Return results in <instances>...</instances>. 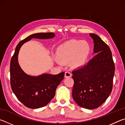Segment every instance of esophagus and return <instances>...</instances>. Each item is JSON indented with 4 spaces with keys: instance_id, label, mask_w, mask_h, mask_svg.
<instances>
[{
    "instance_id": "34e87169",
    "label": "esophagus",
    "mask_w": 125,
    "mask_h": 125,
    "mask_svg": "<svg viewBox=\"0 0 125 125\" xmlns=\"http://www.w3.org/2000/svg\"><path fill=\"white\" fill-rule=\"evenodd\" d=\"M64 77L65 78H70L72 77V74L71 72H68V71L65 72Z\"/></svg>"
}]
</instances>
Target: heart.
Masks as SVG:
<instances>
[{
  "mask_svg": "<svg viewBox=\"0 0 125 125\" xmlns=\"http://www.w3.org/2000/svg\"><path fill=\"white\" fill-rule=\"evenodd\" d=\"M90 46L86 41L70 40L59 46L56 55L61 63H68L74 67H80L85 64L89 56Z\"/></svg>",
  "mask_w": 125,
  "mask_h": 125,
  "instance_id": "obj_1",
  "label": "heart"
}]
</instances>
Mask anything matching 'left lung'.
<instances>
[{"label": "left lung", "instance_id": "8db88e82", "mask_svg": "<svg viewBox=\"0 0 125 125\" xmlns=\"http://www.w3.org/2000/svg\"><path fill=\"white\" fill-rule=\"evenodd\" d=\"M94 52L96 54L87 64L72 72V96L80 107L98 108L105 102L113 89L115 64L108 46L94 33Z\"/></svg>", "mask_w": 125, "mask_h": 125}]
</instances>
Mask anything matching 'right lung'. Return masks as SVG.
I'll return each instance as SVG.
<instances>
[{
    "mask_svg": "<svg viewBox=\"0 0 125 125\" xmlns=\"http://www.w3.org/2000/svg\"><path fill=\"white\" fill-rule=\"evenodd\" d=\"M55 36L53 32L34 33L18 44L10 61V85L16 98L25 106L38 109L46 106L54 98L56 88L63 79L64 72L56 75L42 74L37 76L27 75L18 63V54L22 45L31 39H48Z\"/></svg>",
    "mask_w": 125,
    "mask_h": 125,
    "instance_id": "right-lung-1",
    "label": "right lung"
}]
</instances>
